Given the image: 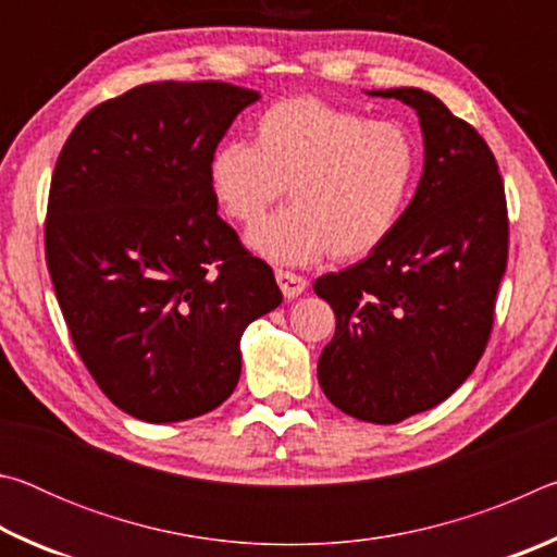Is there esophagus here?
<instances>
[{"mask_svg":"<svg viewBox=\"0 0 557 557\" xmlns=\"http://www.w3.org/2000/svg\"><path fill=\"white\" fill-rule=\"evenodd\" d=\"M275 280L282 289V295H285L287 299H295L307 289V280L301 275H295V272H289V270H275Z\"/></svg>","mask_w":557,"mask_h":557,"instance_id":"1","label":"esophagus"}]
</instances>
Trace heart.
Returning a JSON list of instances; mask_svg holds the SVG:
<instances>
[{"label": "heart", "mask_w": 557, "mask_h": 557, "mask_svg": "<svg viewBox=\"0 0 557 557\" xmlns=\"http://www.w3.org/2000/svg\"><path fill=\"white\" fill-rule=\"evenodd\" d=\"M418 172V145L398 122L312 96L262 110L256 143L228 139L209 164L215 201L238 223L258 221L289 184L295 206L248 233L250 248L280 265L371 256L400 225Z\"/></svg>", "instance_id": "1"}]
</instances>
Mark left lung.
Here are the masks:
<instances>
[{"label":"left lung","instance_id":"left-lung-1","mask_svg":"<svg viewBox=\"0 0 557 557\" xmlns=\"http://www.w3.org/2000/svg\"><path fill=\"white\" fill-rule=\"evenodd\" d=\"M420 117L425 164L379 250L314 282L336 314L319 385L351 418L395 425L447 400L482 358L508 258L504 182L484 137L420 88L369 90Z\"/></svg>","mask_w":557,"mask_h":557}]
</instances>
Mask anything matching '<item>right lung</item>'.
Masks as SVG:
<instances>
[{"instance_id":"obj_1","label":"right lung","mask_w":557,"mask_h":557,"mask_svg":"<svg viewBox=\"0 0 557 557\" xmlns=\"http://www.w3.org/2000/svg\"><path fill=\"white\" fill-rule=\"evenodd\" d=\"M258 98L219 81L147 83L92 108L55 162V297L100 391L137 420L219 408L240 379L245 326L282 301L209 178L215 147Z\"/></svg>"}]
</instances>
